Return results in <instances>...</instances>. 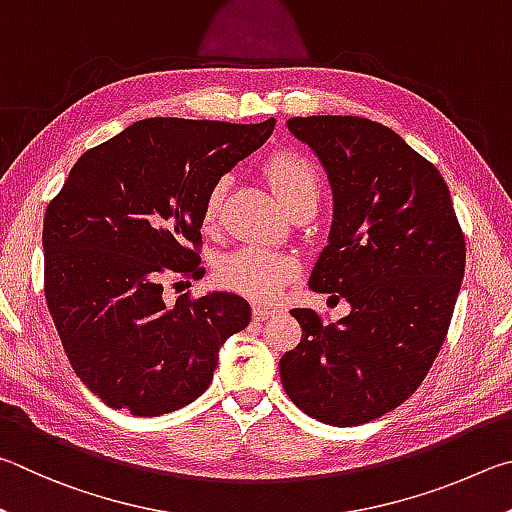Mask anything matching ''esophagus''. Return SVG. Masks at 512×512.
Segmentation results:
<instances>
[{"label":"esophagus","instance_id":"obj_1","mask_svg":"<svg viewBox=\"0 0 512 512\" xmlns=\"http://www.w3.org/2000/svg\"><path fill=\"white\" fill-rule=\"evenodd\" d=\"M276 312H279V310H274V308H267V306H254V308H251V317H254L256 321H265V319L274 317Z\"/></svg>","mask_w":512,"mask_h":512}]
</instances>
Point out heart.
Masks as SVG:
<instances>
[{
  "label": "heart",
  "mask_w": 512,
  "mask_h": 512,
  "mask_svg": "<svg viewBox=\"0 0 512 512\" xmlns=\"http://www.w3.org/2000/svg\"><path fill=\"white\" fill-rule=\"evenodd\" d=\"M263 170L292 215L301 209H315L321 193V177L317 166L308 157L294 150H281L265 161ZM227 193L229 177H218L204 193L200 209V224L204 231L218 227ZM297 272L299 265L292 256L256 245L233 249L215 265V279L222 288L254 301L274 299Z\"/></svg>",
  "instance_id": "heart-1"
}]
</instances>
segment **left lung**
Wrapping results in <instances>:
<instances>
[{"mask_svg": "<svg viewBox=\"0 0 512 512\" xmlns=\"http://www.w3.org/2000/svg\"><path fill=\"white\" fill-rule=\"evenodd\" d=\"M285 123L317 152L335 197L310 290L339 293L351 315L324 324L315 310H290L301 342L281 357V382L310 418L362 425L402 405L432 369L465 272L463 229L438 168L387 125L362 116Z\"/></svg>", "mask_w": 512, "mask_h": 512, "instance_id": "1", "label": "left lung"}]
</instances>
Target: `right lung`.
Wrapping results in <instances>:
<instances>
[{"mask_svg": "<svg viewBox=\"0 0 512 512\" xmlns=\"http://www.w3.org/2000/svg\"><path fill=\"white\" fill-rule=\"evenodd\" d=\"M274 123L137 121L89 148L49 202L44 297L71 369L107 407L152 418L191 405L249 324L236 294L166 303L164 281L202 279L204 193Z\"/></svg>", "mask_w": 512, "mask_h": 512, "instance_id": "obj_1", "label": "right lung"}]
</instances>
